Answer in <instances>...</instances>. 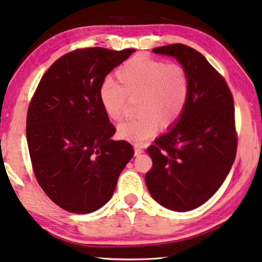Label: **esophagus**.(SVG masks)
I'll return each mask as SVG.
<instances>
[{
  "label": "esophagus",
  "instance_id": "34e87169",
  "mask_svg": "<svg viewBox=\"0 0 262 262\" xmlns=\"http://www.w3.org/2000/svg\"><path fill=\"white\" fill-rule=\"evenodd\" d=\"M134 149H135V156H140L141 154H143V147H142V146L135 144Z\"/></svg>",
  "mask_w": 262,
  "mask_h": 262
}]
</instances>
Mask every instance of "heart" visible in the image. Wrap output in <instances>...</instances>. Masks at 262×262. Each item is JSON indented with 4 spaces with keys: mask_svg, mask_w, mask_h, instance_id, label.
Returning a JSON list of instances; mask_svg holds the SVG:
<instances>
[{
    "mask_svg": "<svg viewBox=\"0 0 262 262\" xmlns=\"http://www.w3.org/2000/svg\"><path fill=\"white\" fill-rule=\"evenodd\" d=\"M119 82L111 78L103 81L99 99L106 115L119 120L125 113L128 98H139V116L119 123L122 139L143 144L158 130L179 120L187 105L190 80L187 71L177 63L134 57L117 71Z\"/></svg>",
    "mask_w": 262,
    "mask_h": 262,
    "instance_id": "1",
    "label": "heart"
}]
</instances>
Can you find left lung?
<instances>
[{
	"mask_svg": "<svg viewBox=\"0 0 262 262\" xmlns=\"http://www.w3.org/2000/svg\"><path fill=\"white\" fill-rule=\"evenodd\" d=\"M152 51L179 60L189 75L190 92L174 127L147 147L152 167L145 184L161 206L191 211L217 191L235 161L234 98L226 80L201 52L181 43Z\"/></svg>",
	"mask_w": 262,
	"mask_h": 262,
	"instance_id": "8db88e82",
	"label": "left lung"
}]
</instances>
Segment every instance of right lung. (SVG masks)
<instances>
[{"instance_id":"right-lung-1","label":"right lung","mask_w":262,"mask_h":262,"mask_svg":"<svg viewBox=\"0 0 262 262\" xmlns=\"http://www.w3.org/2000/svg\"><path fill=\"white\" fill-rule=\"evenodd\" d=\"M135 49L84 48L52 64L40 80L27 111L26 139L37 183L59 207L77 214L110 201L119 175L134 156L99 99L111 71Z\"/></svg>"}]
</instances>
